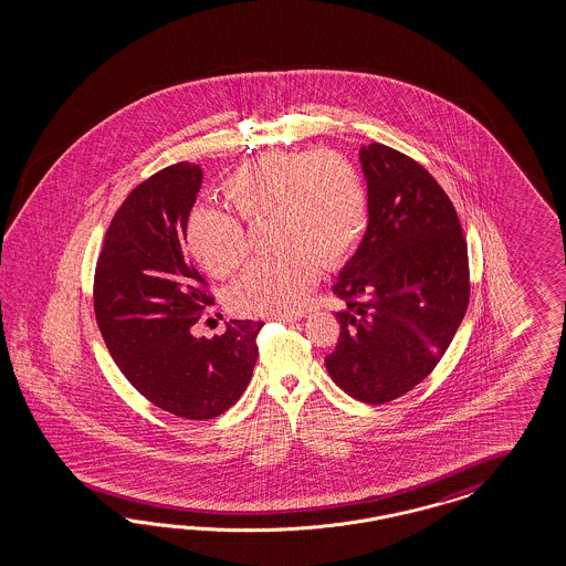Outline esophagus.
<instances>
[{"instance_id":"34e87169","label":"esophagus","mask_w":566,"mask_h":566,"mask_svg":"<svg viewBox=\"0 0 566 566\" xmlns=\"http://www.w3.org/2000/svg\"><path fill=\"white\" fill-rule=\"evenodd\" d=\"M305 317V313H294V315H280V317H275L277 322H282V324H294V322H298V319H303Z\"/></svg>"}]
</instances>
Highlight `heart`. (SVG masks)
<instances>
[{"instance_id": "heart-1", "label": "heart", "mask_w": 566, "mask_h": 566, "mask_svg": "<svg viewBox=\"0 0 566 566\" xmlns=\"http://www.w3.org/2000/svg\"><path fill=\"white\" fill-rule=\"evenodd\" d=\"M223 192L247 222H272L277 255L253 263L228 294L249 317L286 315L303 305L322 263L350 255L367 226L359 174L334 154H268L234 171ZM190 255L216 277L234 274L249 255L242 223L218 207H195L187 220Z\"/></svg>"}]
</instances>
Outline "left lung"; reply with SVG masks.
Returning a JSON list of instances; mask_svg holds the SVG:
<instances>
[{"instance_id":"1","label":"left lung","mask_w":566,"mask_h":566,"mask_svg":"<svg viewBox=\"0 0 566 566\" xmlns=\"http://www.w3.org/2000/svg\"><path fill=\"white\" fill-rule=\"evenodd\" d=\"M359 159L367 230L334 284L346 305L326 369L346 395L384 405L444 357L469 305V258L454 206L423 166L379 143Z\"/></svg>"}]
</instances>
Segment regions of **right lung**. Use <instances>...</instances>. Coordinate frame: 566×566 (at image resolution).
Instances as JSON below:
<instances>
[{
	"instance_id": "right-lung-1",
	"label": "right lung",
	"mask_w": 566,
	"mask_h": 566,
	"mask_svg": "<svg viewBox=\"0 0 566 566\" xmlns=\"http://www.w3.org/2000/svg\"><path fill=\"white\" fill-rule=\"evenodd\" d=\"M203 182L190 161L138 185L107 228L95 270V315L124 377L164 411L213 419L249 386L263 322L230 319L222 336L190 327L213 301L185 253L187 220Z\"/></svg>"
}]
</instances>
